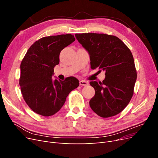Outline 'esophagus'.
I'll list each match as a JSON object with an SVG mask.
<instances>
[{
    "instance_id": "esophagus-1",
    "label": "esophagus",
    "mask_w": 158,
    "mask_h": 158,
    "mask_svg": "<svg viewBox=\"0 0 158 158\" xmlns=\"http://www.w3.org/2000/svg\"><path fill=\"white\" fill-rule=\"evenodd\" d=\"M79 83L80 85H83V86H86V85L88 84V82L87 81H85V80H80Z\"/></svg>"
}]
</instances>
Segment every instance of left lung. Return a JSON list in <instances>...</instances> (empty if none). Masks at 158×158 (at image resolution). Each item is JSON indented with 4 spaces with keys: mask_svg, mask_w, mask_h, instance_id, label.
<instances>
[{
    "mask_svg": "<svg viewBox=\"0 0 158 158\" xmlns=\"http://www.w3.org/2000/svg\"><path fill=\"white\" fill-rule=\"evenodd\" d=\"M89 55L91 69L106 71L102 82H90L95 95L89 106L98 115L113 117L125 109L134 94L137 78L131 50L116 36L104 33H76Z\"/></svg>",
    "mask_w": 158,
    "mask_h": 158,
    "instance_id": "obj_1",
    "label": "left lung"
}]
</instances>
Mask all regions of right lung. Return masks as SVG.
Wrapping results in <instances>:
<instances>
[{"instance_id":"right-lung-1","label":"right lung","mask_w":158,"mask_h":158,"mask_svg":"<svg viewBox=\"0 0 158 158\" xmlns=\"http://www.w3.org/2000/svg\"><path fill=\"white\" fill-rule=\"evenodd\" d=\"M74 41L71 34L42 37L30 47L22 60L21 92L27 106L37 114L53 115L63 106L69 93L79 85L78 80L73 76L64 80H52L60 51Z\"/></svg>"}]
</instances>
